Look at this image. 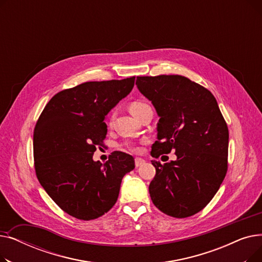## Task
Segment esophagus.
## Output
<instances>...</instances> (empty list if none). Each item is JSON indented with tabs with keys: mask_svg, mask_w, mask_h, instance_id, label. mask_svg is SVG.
<instances>
[{
	"mask_svg": "<svg viewBox=\"0 0 262 262\" xmlns=\"http://www.w3.org/2000/svg\"><path fill=\"white\" fill-rule=\"evenodd\" d=\"M142 163H144V159H142V158H140V157L135 158V166H136L137 168L140 167Z\"/></svg>",
	"mask_w": 262,
	"mask_h": 262,
	"instance_id": "1",
	"label": "esophagus"
}]
</instances>
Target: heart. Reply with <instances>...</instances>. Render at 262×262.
<instances>
[{"mask_svg": "<svg viewBox=\"0 0 262 262\" xmlns=\"http://www.w3.org/2000/svg\"><path fill=\"white\" fill-rule=\"evenodd\" d=\"M129 112L130 114L136 118L138 119L142 114H144L146 110L148 109H152L150 108V106L144 102H141V101H135L133 102L130 105H129ZM113 120H114V115H112L109 117L108 119V124H112L113 123ZM124 146H126L128 149L133 150V152H138L139 150V147L137 146L136 143H133V142H126L124 143Z\"/></svg>", "mask_w": 262, "mask_h": 262, "instance_id": "obj_1", "label": "heart"}]
</instances>
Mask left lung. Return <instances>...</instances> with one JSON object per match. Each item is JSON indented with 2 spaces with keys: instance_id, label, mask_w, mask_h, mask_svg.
<instances>
[{
  "instance_id": "8db88e82",
  "label": "left lung",
  "mask_w": 262,
  "mask_h": 262,
  "mask_svg": "<svg viewBox=\"0 0 262 262\" xmlns=\"http://www.w3.org/2000/svg\"><path fill=\"white\" fill-rule=\"evenodd\" d=\"M136 85L160 117L150 155L173 150L177 157L164 164L152 160L150 199L170 216L193 215L212 200L227 173V124L213 94L185 76H138Z\"/></svg>"
}]
</instances>
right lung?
<instances>
[{
  "mask_svg": "<svg viewBox=\"0 0 262 262\" xmlns=\"http://www.w3.org/2000/svg\"><path fill=\"white\" fill-rule=\"evenodd\" d=\"M135 76L87 81L55 94L34 129V164L39 183L59 207L76 219H98L116 204L133 156L112 153L93 161L107 134L105 116L132 91Z\"/></svg>",
  "mask_w": 262,
  "mask_h": 262,
  "instance_id": "add662e5",
  "label": "right lung"
}]
</instances>
